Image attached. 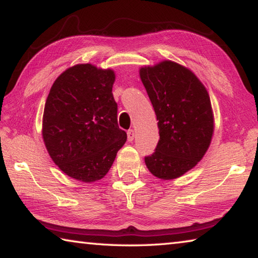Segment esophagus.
I'll return each mask as SVG.
<instances>
[{
    "label": "esophagus",
    "mask_w": 258,
    "mask_h": 258,
    "mask_svg": "<svg viewBox=\"0 0 258 258\" xmlns=\"http://www.w3.org/2000/svg\"><path fill=\"white\" fill-rule=\"evenodd\" d=\"M127 140H128L130 142L133 141V140H134V131L133 130H128L127 131Z\"/></svg>",
    "instance_id": "esophagus-1"
}]
</instances>
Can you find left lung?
Returning a JSON list of instances; mask_svg holds the SVG:
<instances>
[{
  "instance_id": "1",
  "label": "left lung",
  "mask_w": 258,
  "mask_h": 258,
  "mask_svg": "<svg viewBox=\"0 0 258 258\" xmlns=\"http://www.w3.org/2000/svg\"><path fill=\"white\" fill-rule=\"evenodd\" d=\"M140 76L159 128V141L145 157L146 165L157 177L176 178L208 149L214 127L211 99L195 74L172 61L141 68Z\"/></svg>"
}]
</instances>
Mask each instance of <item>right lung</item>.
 <instances>
[{"mask_svg": "<svg viewBox=\"0 0 258 258\" xmlns=\"http://www.w3.org/2000/svg\"><path fill=\"white\" fill-rule=\"evenodd\" d=\"M113 82L110 69L77 64L56 78L46 99L45 147L61 171L78 181L106 175L127 139L117 121Z\"/></svg>", "mask_w": 258, "mask_h": 258, "instance_id": "1", "label": "right lung"}]
</instances>
